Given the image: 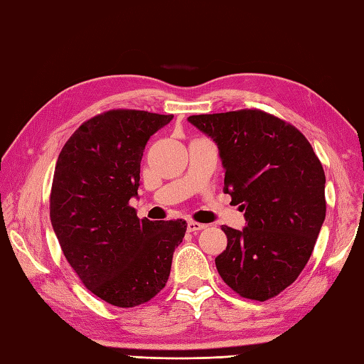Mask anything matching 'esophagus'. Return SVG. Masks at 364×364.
I'll return each mask as SVG.
<instances>
[{
    "label": "esophagus",
    "instance_id": "esophagus-1",
    "mask_svg": "<svg viewBox=\"0 0 364 364\" xmlns=\"http://www.w3.org/2000/svg\"><path fill=\"white\" fill-rule=\"evenodd\" d=\"M205 226H208V225H204V223H198V222L190 220V222L187 223V230H188L190 232H196V231H200V230H204Z\"/></svg>",
    "mask_w": 364,
    "mask_h": 364
}]
</instances>
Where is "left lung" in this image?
<instances>
[{
  "label": "left lung",
  "mask_w": 364,
  "mask_h": 364,
  "mask_svg": "<svg viewBox=\"0 0 364 364\" xmlns=\"http://www.w3.org/2000/svg\"><path fill=\"white\" fill-rule=\"evenodd\" d=\"M217 144L225 193L244 210L245 228L222 226L228 244L215 258L223 282L266 301L298 279L325 222V173L290 123L258 109L190 115Z\"/></svg>",
  "instance_id": "left-lung-1"
}]
</instances>
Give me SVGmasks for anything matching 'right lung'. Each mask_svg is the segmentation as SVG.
Returning <instances> with one entry per match:
<instances>
[{
    "mask_svg": "<svg viewBox=\"0 0 364 364\" xmlns=\"http://www.w3.org/2000/svg\"><path fill=\"white\" fill-rule=\"evenodd\" d=\"M174 115L114 109L75 129L61 149L50 222L68 263L88 290L117 307L147 303L168 282L185 220L138 218L144 149Z\"/></svg>",
    "mask_w": 364,
    "mask_h": 364,
    "instance_id": "1",
    "label": "right lung"
}]
</instances>
